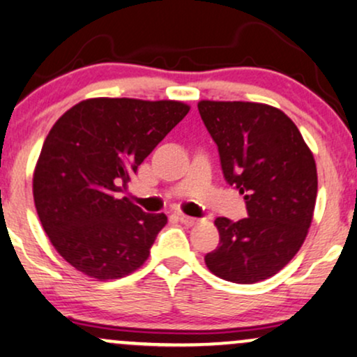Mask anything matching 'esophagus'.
Segmentation results:
<instances>
[{"label": "esophagus", "mask_w": 357, "mask_h": 357, "mask_svg": "<svg viewBox=\"0 0 357 357\" xmlns=\"http://www.w3.org/2000/svg\"><path fill=\"white\" fill-rule=\"evenodd\" d=\"M179 221H181L183 225H186V226H192V225H196V222H197L196 218L186 216V214H179Z\"/></svg>", "instance_id": "obj_1"}]
</instances>
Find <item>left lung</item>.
Returning a JSON list of instances; mask_svg holds the SVG:
<instances>
[{
  "label": "left lung",
  "instance_id": "obj_1",
  "mask_svg": "<svg viewBox=\"0 0 357 357\" xmlns=\"http://www.w3.org/2000/svg\"><path fill=\"white\" fill-rule=\"evenodd\" d=\"M201 119L225 179L244 195L248 218H216L220 246L204 256L218 278L252 284L281 271L306 239L317 195L312 153L298 126L273 106L201 101Z\"/></svg>",
  "mask_w": 357,
  "mask_h": 357
}]
</instances>
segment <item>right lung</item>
Returning <instances> with one entry per match:
<instances>
[{
  "label": "right lung",
  "mask_w": 357,
  "mask_h": 357,
  "mask_svg": "<svg viewBox=\"0 0 357 357\" xmlns=\"http://www.w3.org/2000/svg\"><path fill=\"white\" fill-rule=\"evenodd\" d=\"M188 111L178 101L94 98L54 123L33 196L43 229L73 268L105 281L148 259L166 214L144 213L118 192Z\"/></svg>",
  "instance_id": "obj_1"
}]
</instances>
